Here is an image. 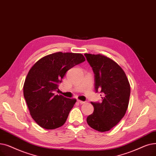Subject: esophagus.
<instances>
[{"mask_svg":"<svg viewBox=\"0 0 156 156\" xmlns=\"http://www.w3.org/2000/svg\"><path fill=\"white\" fill-rule=\"evenodd\" d=\"M77 101L80 103V104H84V103H85L86 102L85 101H81V100H77Z\"/></svg>","mask_w":156,"mask_h":156,"instance_id":"esophagus-1","label":"esophagus"}]
</instances>
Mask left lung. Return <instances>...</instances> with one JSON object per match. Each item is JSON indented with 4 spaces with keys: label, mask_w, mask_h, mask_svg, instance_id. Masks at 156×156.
<instances>
[{
    "label": "left lung",
    "mask_w": 156,
    "mask_h": 156,
    "mask_svg": "<svg viewBox=\"0 0 156 156\" xmlns=\"http://www.w3.org/2000/svg\"><path fill=\"white\" fill-rule=\"evenodd\" d=\"M84 56L94 74L95 92L100 91L103 96L101 102H91L94 112L87 117V122L96 131H107L119 122L126 112L129 81L120 66L111 59L101 55Z\"/></svg>",
    "instance_id": "obj_1"
}]
</instances>
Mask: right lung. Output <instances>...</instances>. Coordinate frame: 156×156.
<instances>
[{"mask_svg": "<svg viewBox=\"0 0 156 156\" xmlns=\"http://www.w3.org/2000/svg\"><path fill=\"white\" fill-rule=\"evenodd\" d=\"M85 61L82 54L56 53L42 58L29 70L23 94L30 113L41 127L53 129L63 126L76 99L56 94L66 72Z\"/></svg>", "mask_w": 156, "mask_h": 156, "instance_id": "obj_1", "label": "right lung"}]
</instances>
